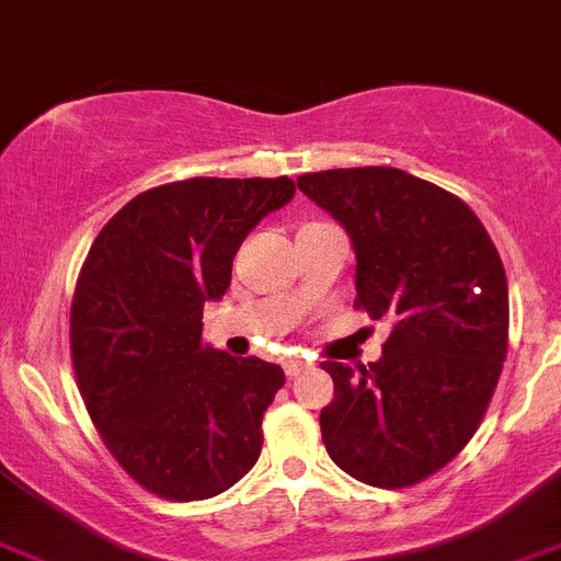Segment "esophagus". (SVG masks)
I'll return each instance as SVG.
<instances>
[{
	"label": "esophagus",
	"mask_w": 561,
	"mask_h": 561,
	"mask_svg": "<svg viewBox=\"0 0 561 561\" xmlns=\"http://www.w3.org/2000/svg\"><path fill=\"white\" fill-rule=\"evenodd\" d=\"M305 368H310V362L302 359V356H290V359H285V374L288 376H299Z\"/></svg>",
	"instance_id": "1"
}]
</instances>
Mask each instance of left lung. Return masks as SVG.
<instances>
[{"label": "left lung", "mask_w": 561, "mask_h": 561, "mask_svg": "<svg viewBox=\"0 0 561 561\" xmlns=\"http://www.w3.org/2000/svg\"><path fill=\"white\" fill-rule=\"evenodd\" d=\"M353 239L356 302L390 319L382 359H328L319 413L333 462L374 488L442 470L482 425L507 353V279L479 216L399 168H336L296 179Z\"/></svg>", "instance_id": "8db88e82"}]
</instances>
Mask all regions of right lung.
Here are the masks:
<instances>
[{"label": "right lung", "instance_id": "1", "mask_svg": "<svg viewBox=\"0 0 561 561\" xmlns=\"http://www.w3.org/2000/svg\"><path fill=\"white\" fill-rule=\"evenodd\" d=\"M294 193L288 176L182 179L134 196L93 239L70 359L105 448L145 491L210 499L256 465L285 374L205 345L202 308L228 290L242 239Z\"/></svg>", "mask_w": 561, "mask_h": 561}]
</instances>
